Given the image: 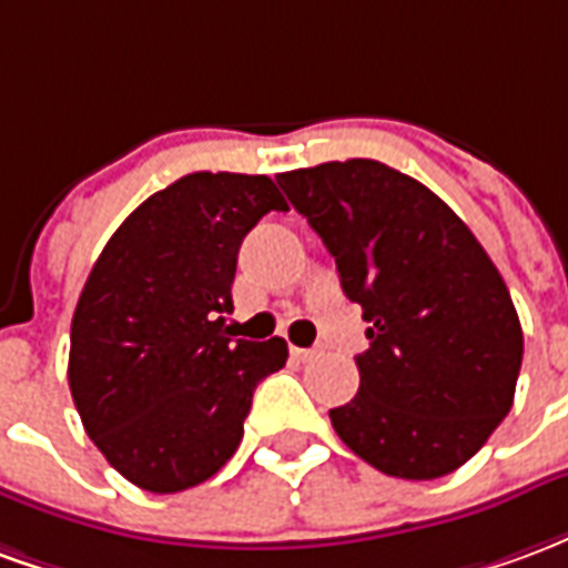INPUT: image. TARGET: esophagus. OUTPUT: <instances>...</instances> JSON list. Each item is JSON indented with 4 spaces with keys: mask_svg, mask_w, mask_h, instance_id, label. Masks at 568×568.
<instances>
[{
    "mask_svg": "<svg viewBox=\"0 0 568 568\" xmlns=\"http://www.w3.org/2000/svg\"><path fill=\"white\" fill-rule=\"evenodd\" d=\"M313 356H316V349H301V346H292V358H295V362H310Z\"/></svg>",
    "mask_w": 568,
    "mask_h": 568,
    "instance_id": "esophagus-1",
    "label": "esophagus"
}]
</instances>
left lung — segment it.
Instances as JSON below:
<instances>
[{"instance_id":"8db88e82","label":"left lung","mask_w":568,"mask_h":568,"mask_svg":"<svg viewBox=\"0 0 568 568\" xmlns=\"http://www.w3.org/2000/svg\"><path fill=\"white\" fill-rule=\"evenodd\" d=\"M276 182L368 322L358 393L328 410L334 432L383 475L456 471L508 417L524 362L501 273L438 194L386 163L328 161Z\"/></svg>"}]
</instances>
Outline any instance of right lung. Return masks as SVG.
Listing matches in <instances>:
<instances>
[{"label":"right lung","instance_id":"1","mask_svg":"<svg viewBox=\"0 0 568 568\" xmlns=\"http://www.w3.org/2000/svg\"><path fill=\"white\" fill-rule=\"evenodd\" d=\"M288 203L267 175L191 173L105 243L72 316L69 389L109 465L149 493L197 487L243 440L283 337H227L243 236Z\"/></svg>","mask_w":568,"mask_h":568}]
</instances>
